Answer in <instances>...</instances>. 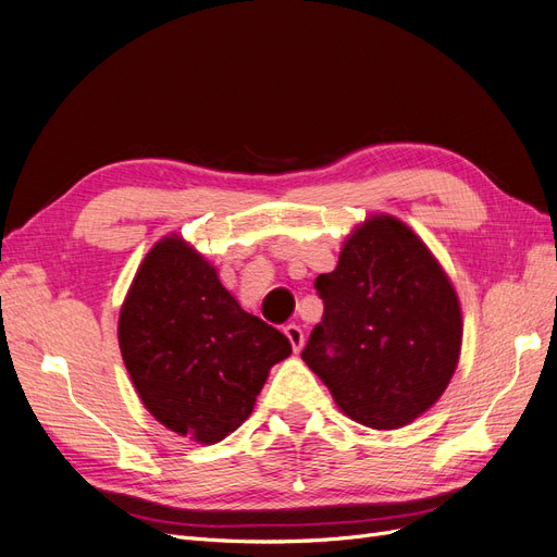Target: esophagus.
<instances>
[{
    "instance_id": "obj_1",
    "label": "esophagus",
    "mask_w": 557,
    "mask_h": 557,
    "mask_svg": "<svg viewBox=\"0 0 557 557\" xmlns=\"http://www.w3.org/2000/svg\"><path fill=\"white\" fill-rule=\"evenodd\" d=\"M283 332H285V336H288V339H290L293 350H295V352H299V350H301V346H305V332H301V327H299V325H295V323H290V325H285V327H283Z\"/></svg>"
}]
</instances>
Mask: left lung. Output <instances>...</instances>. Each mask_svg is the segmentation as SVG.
Returning a JSON list of instances; mask_svg holds the SVG:
<instances>
[{
  "label": "left lung",
  "mask_w": 557,
  "mask_h": 557,
  "mask_svg": "<svg viewBox=\"0 0 557 557\" xmlns=\"http://www.w3.org/2000/svg\"><path fill=\"white\" fill-rule=\"evenodd\" d=\"M315 290L325 313L301 360L342 413L399 430L432 409L460 360L462 309L428 244L395 215H369Z\"/></svg>",
  "instance_id": "obj_1"
}]
</instances>
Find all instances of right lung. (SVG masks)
I'll list each match as a JSON object with an SVG mask.
<instances>
[{
  "label": "right lung",
  "instance_id": "1",
  "mask_svg": "<svg viewBox=\"0 0 557 557\" xmlns=\"http://www.w3.org/2000/svg\"><path fill=\"white\" fill-rule=\"evenodd\" d=\"M117 344L144 407L197 444L250 416L288 336L242 309L218 269L178 234L146 252L117 318Z\"/></svg>",
  "mask_w": 557,
  "mask_h": 557
}]
</instances>
